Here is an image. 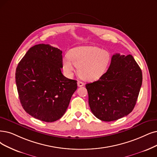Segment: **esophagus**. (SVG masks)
I'll return each mask as SVG.
<instances>
[{"mask_svg":"<svg viewBox=\"0 0 157 157\" xmlns=\"http://www.w3.org/2000/svg\"><path fill=\"white\" fill-rule=\"evenodd\" d=\"M77 84H78V87H82V86H83L84 85V83L82 82H81V81H78Z\"/></svg>","mask_w":157,"mask_h":157,"instance_id":"34e87169","label":"esophagus"}]
</instances>
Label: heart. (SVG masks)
Instances as JSON below:
<instances>
[{
	"label": "heart",
	"instance_id": "heart-1",
	"mask_svg": "<svg viewBox=\"0 0 157 157\" xmlns=\"http://www.w3.org/2000/svg\"><path fill=\"white\" fill-rule=\"evenodd\" d=\"M67 58L63 59V70L66 76L70 78L77 67L79 76L87 81H95L107 71L111 55L96 46H85L74 48L69 51Z\"/></svg>",
	"mask_w": 157,
	"mask_h": 157
}]
</instances>
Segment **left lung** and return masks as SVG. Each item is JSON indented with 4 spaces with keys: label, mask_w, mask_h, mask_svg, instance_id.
I'll list each match as a JSON object with an SVG mask.
<instances>
[{
    "label": "left lung",
    "mask_w": 157,
    "mask_h": 157,
    "mask_svg": "<svg viewBox=\"0 0 157 157\" xmlns=\"http://www.w3.org/2000/svg\"><path fill=\"white\" fill-rule=\"evenodd\" d=\"M142 82L141 69L132 55H113L108 71L86 84L93 114L105 122L117 121L133 111Z\"/></svg>",
    "instance_id": "left-lung-1"
}]
</instances>
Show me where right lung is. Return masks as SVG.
<instances>
[{"label": "right lung", "instance_id": "right-lung-1", "mask_svg": "<svg viewBox=\"0 0 157 157\" xmlns=\"http://www.w3.org/2000/svg\"><path fill=\"white\" fill-rule=\"evenodd\" d=\"M62 53L49 44L35 45L16 69V85L22 108L44 122H55L63 116L77 89V80L66 78L61 72Z\"/></svg>", "mask_w": 157, "mask_h": 157}]
</instances>
